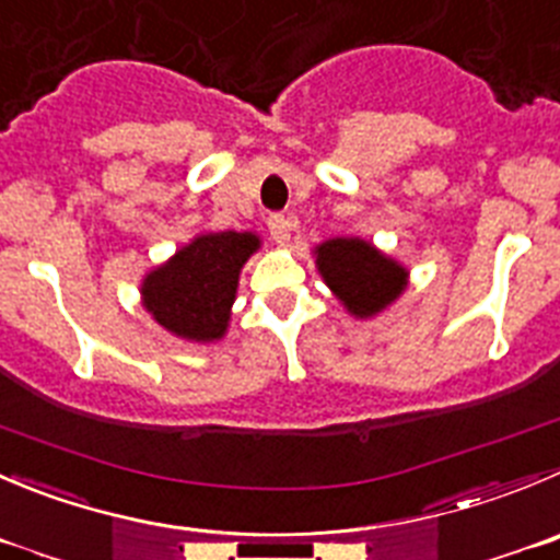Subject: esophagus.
<instances>
[{"instance_id": "esophagus-1", "label": "esophagus", "mask_w": 560, "mask_h": 560, "mask_svg": "<svg viewBox=\"0 0 560 560\" xmlns=\"http://www.w3.org/2000/svg\"><path fill=\"white\" fill-rule=\"evenodd\" d=\"M266 225H269L271 238H275L277 244H285L291 238V233H294L296 220L294 217H285V214H271L269 220H266Z\"/></svg>"}]
</instances>
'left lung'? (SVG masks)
Segmentation results:
<instances>
[{
    "mask_svg": "<svg viewBox=\"0 0 560 560\" xmlns=\"http://www.w3.org/2000/svg\"><path fill=\"white\" fill-rule=\"evenodd\" d=\"M324 283L357 318L385 311L407 289V269L363 238H329L316 247Z\"/></svg>",
    "mask_w": 560,
    "mask_h": 560,
    "instance_id": "obj_1",
    "label": "left lung"
}]
</instances>
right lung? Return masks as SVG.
Returning <instances> with one entry per match:
<instances>
[{
    "mask_svg": "<svg viewBox=\"0 0 560 560\" xmlns=\"http://www.w3.org/2000/svg\"><path fill=\"white\" fill-rule=\"evenodd\" d=\"M260 247L255 233H200L142 280V305L167 332L195 343L225 335L238 275Z\"/></svg>",
    "mask_w": 560,
    "mask_h": 560,
    "instance_id": "right-lung-1",
    "label": "right lung"
}]
</instances>
